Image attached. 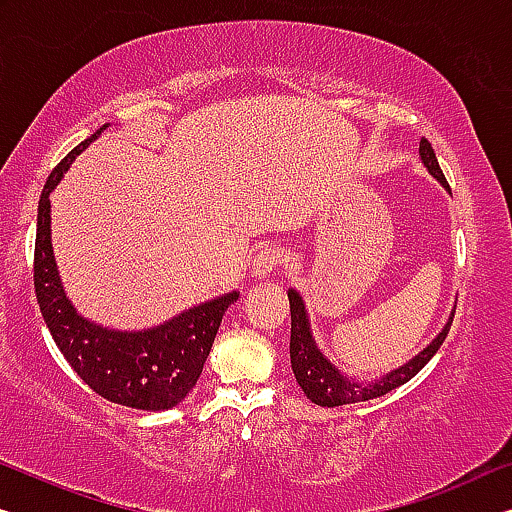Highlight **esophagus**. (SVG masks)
Wrapping results in <instances>:
<instances>
[{
  "mask_svg": "<svg viewBox=\"0 0 512 512\" xmlns=\"http://www.w3.org/2000/svg\"><path fill=\"white\" fill-rule=\"evenodd\" d=\"M280 262H282V250L276 248V246H266L255 255L250 276H253L255 280L269 278V276H273V273H276Z\"/></svg>",
  "mask_w": 512,
  "mask_h": 512,
  "instance_id": "1",
  "label": "esophagus"
}]
</instances>
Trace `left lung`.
I'll use <instances>...</instances> for the list:
<instances>
[{
	"label": "left lung",
	"mask_w": 512,
	"mask_h": 512,
	"mask_svg": "<svg viewBox=\"0 0 512 512\" xmlns=\"http://www.w3.org/2000/svg\"><path fill=\"white\" fill-rule=\"evenodd\" d=\"M418 156H421L427 172H430L446 190H451L446 183L444 172H441L439 160L434 156L432 144L427 142L425 137L421 140V147H418ZM287 296H289V312H292L289 358H292L294 377L303 388V393L308 395V400L319 404V407H340V404H354V402L381 398V395L391 393L393 388L407 384V381L414 379L418 372L425 368L427 361L439 352V347L444 345L448 331H451V324L455 317V308H453L451 317H448L444 329L437 333V338H434L423 352H418L414 358H409L407 363L400 365V368L386 372V375H381L372 381H358L335 368L329 358L322 354V349L317 347L315 338H312L310 319H308V310H305L303 296L296 292V289H289Z\"/></svg>",
	"instance_id": "left-lung-1"
}]
</instances>
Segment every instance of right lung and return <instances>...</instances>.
<instances>
[{"label":"right lung","mask_w":512,"mask_h":512,"mask_svg":"<svg viewBox=\"0 0 512 512\" xmlns=\"http://www.w3.org/2000/svg\"><path fill=\"white\" fill-rule=\"evenodd\" d=\"M105 128L108 124L80 142L45 181L36 223V299L59 352L91 391L124 407L165 411L177 407L193 391L225 310L239 299V292H227L193 305L181 315L144 331L108 329L75 310L61 285L52 253L50 193L64 179L75 156H80Z\"/></svg>","instance_id":"1"}]
</instances>
